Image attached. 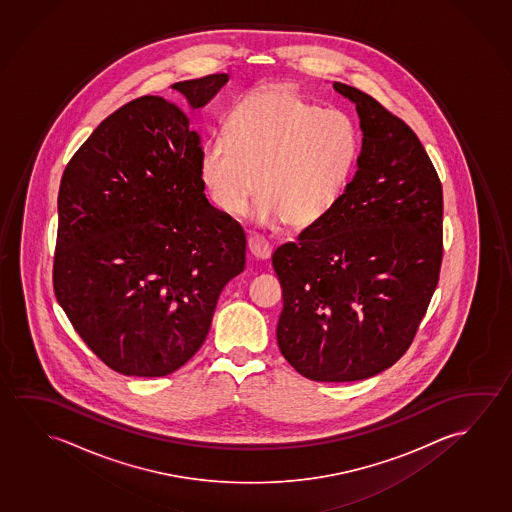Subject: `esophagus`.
<instances>
[{
  "label": "esophagus",
  "instance_id": "obj_1",
  "mask_svg": "<svg viewBox=\"0 0 512 512\" xmlns=\"http://www.w3.org/2000/svg\"><path fill=\"white\" fill-rule=\"evenodd\" d=\"M249 252H251L252 258L265 261L268 260L270 254H272V247L268 245L267 240H263L260 236H251V238H249Z\"/></svg>",
  "mask_w": 512,
  "mask_h": 512
}]
</instances>
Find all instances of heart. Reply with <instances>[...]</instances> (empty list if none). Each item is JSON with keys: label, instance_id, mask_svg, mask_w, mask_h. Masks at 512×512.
I'll list each match as a JSON object with an SVG mask.
<instances>
[{"label": "heart", "instance_id": "b5f03b06", "mask_svg": "<svg viewBox=\"0 0 512 512\" xmlns=\"http://www.w3.org/2000/svg\"><path fill=\"white\" fill-rule=\"evenodd\" d=\"M359 153L361 133L347 112L272 85L233 108L228 138L204 144L199 172L213 203L228 215H244L258 190L261 226L286 222L304 229L338 206Z\"/></svg>", "mask_w": 512, "mask_h": 512}]
</instances>
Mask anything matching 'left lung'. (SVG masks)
I'll return each instance as SVG.
<instances>
[{
    "mask_svg": "<svg viewBox=\"0 0 512 512\" xmlns=\"http://www.w3.org/2000/svg\"><path fill=\"white\" fill-rule=\"evenodd\" d=\"M354 178L325 219L272 256L283 286L277 345L311 381H363L413 343L438 286L443 188L414 131L361 90Z\"/></svg>",
    "mask_w": 512,
    "mask_h": 512,
    "instance_id": "obj_1",
    "label": "left lung"
}]
</instances>
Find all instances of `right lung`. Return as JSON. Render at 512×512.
<instances>
[{"mask_svg":"<svg viewBox=\"0 0 512 512\" xmlns=\"http://www.w3.org/2000/svg\"><path fill=\"white\" fill-rule=\"evenodd\" d=\"M228 74L172 85L108 115L65 167L53 286L76 333L115 372L163 377L201 349L245 233L213 208L199 172L203 108Z\"/></svg>","mask_w":512,"mask_h":512,"instance_id":"add662e5","label":"right lung"}]
</instances>
